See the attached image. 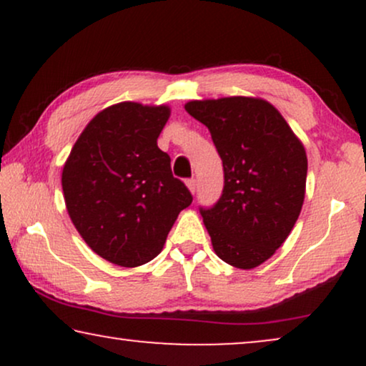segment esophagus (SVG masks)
Here are the masks:
<instances>
[{"mask_svg":"<svg viewBox=\"0 0 366 366\" xmlns=\"http://www.w3.org/2000/svg\"><path fill=\"white\" fill-rule=\"evenodd\" d=\"M187 187L189 188V192H192L193 194L197 193V179H194V178L187 179Z\"/></svg>","mask_w":366,"mask_h":366,"instance_id":"1","label":"esophagus"}]
</instances>
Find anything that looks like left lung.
Listing matches in <instances>:
<instances>
[{
  "mask_svg": "<svg viewBox=\"0 0 366 366\" xmlns=\"http://www.w3.org/2000/svg\"><path fill=\"white\" fill-rule=\"evenodd\" d=\"M184 109L209 129L223 163L222 197L199 207L214 253L237 268L258 267L282 247L302 212L303 144L264 99H204Z\"/></svg>",
  "mask_w": 366,
  "mask_h": 366,
  "instance_id": "left-lung-1",
  "label": "left lung"
}]
</instances>
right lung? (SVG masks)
Segmentation results:
<instances>
[{
  "label": "right lung",
  "mask_w": 366,
  "mask_h": 366,
  "mask_svg": "<svg viewBox=\"0 0 366 366\" xmlns=\"http://www.w3.org/2000/svg\"><path fill=\"white\" fill-rule=\"evenodd\" d=\"M168 118V107L113 104L88 123L64 163L69 218L94 253L119 267L157 257L193 202L157 144Z\"/></svg>",
  "instance_id": "right-lung-1"
}]
</instances>
